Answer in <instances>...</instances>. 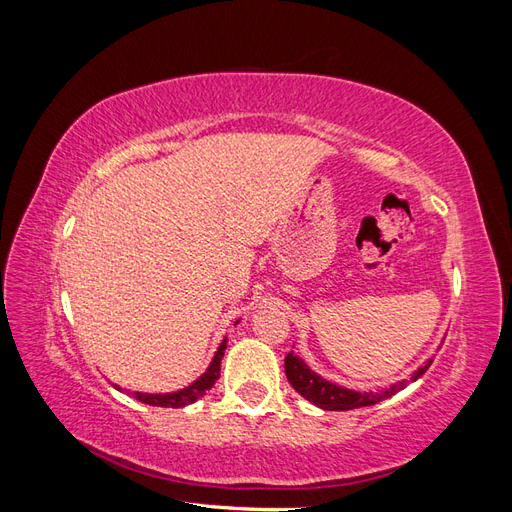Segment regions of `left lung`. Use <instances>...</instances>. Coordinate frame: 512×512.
<instances>
[{
  "mask_svg": "<svg viewBox=\"0 0 512 512\" xmlns=\"http://www.w3.org/2000/svg\"><path fill=\"white\" fill-rule=\"evenodd\" d=\"M431 361L427 365H423L421 369L416 371L412 376V380L421 378L425 371L429 369ZM284 367H286V378L292 384V389L297 391L299 395H303L305 399L312 401L318 408L322 410H352V408H363V406H374L382 399H389L391 395H395L397 391H401L406 386V382H399L389 386L380 393H356V391H348L342 389V386L331 384L324 378H320L318 374H314L299 356H294L292 352L286 354L284 359Z\"/></svg>",
  "mask_w": 512,
  "mask_h": 512,
  "instance_id": "obj_1",
  "label": "left lung"
}]
</instances>
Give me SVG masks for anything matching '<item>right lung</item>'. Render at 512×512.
Wrapping results in <instances>:
<instances>
[{"label": "right lung", "instance_id": "add662e5", "mask_svg": "<svg viewBox=\"0 0 512 512\" xmlns=\"http://www.w3.org/2000/svg\"><path fill=\"white\" fill-rule=\"evenodd\" d=\"M224 348H226V339L222 342V346L218 348V352H215L209 369L194 384H190L188 389H181L177 393H166V395L134 393V397L138 401H143V404L162 406V408H183V406H188V404H194V401L198 397H203L211 389V386L215 384V380L220 378V363H222V356H224Z\"/></svg>", "mask_w": 512, "mask_h": 512}]
</instances>
